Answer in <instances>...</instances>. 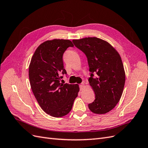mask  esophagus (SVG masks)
Instances as JSON below:
<instances>
[{
	"mask_svg": "<svg viewBox=\"0 0 148 148\" xmlns=\"http://www.w3.org/2000/svg\"><path fill=\"white\" fill-rule=\"evenodd\" d=\"M83 88H84V84L83 83H82L81 84H79V89H80V90H83Z\"/></svg>",
	"mask_w": 148,
	"mask_h": 148,
	"instance_id": "esophagus-1",
	"label": "esophagus"
}]
</instances>
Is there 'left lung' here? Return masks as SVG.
<instances>
[{
    "label": "left lung",
    "mask_w": 148,
    "mask_h": 148,
    "mask_svg": "<svg viewBox=\"0 0 148 148\" xmlns=\"http://www.w3.org/2000/svg\"><path fill=\"white\" fill-rule=\"evenodd\" d=\"M73 42L88 59L91 72L88 80L95 93V100L88 104L89 110L97 114L109 112L119 102L125 82L119 53L109 42L95 37L74 39Z\"/></svg>",
    "instance_id": "left-lung-1"
}]
</instances>
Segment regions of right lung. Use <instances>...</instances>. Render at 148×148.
Instances as JSON below:
<instances>
[{
  "mask_svg": "<svg viewBox=\"0 0 148 148\" xmlns=\"http://www.w3.org/2000/svg\"><path fill=\"white\" fill-rule=\"evenodd\" d=\"M68 39L46 41L38 46L31 58L29 78L31 89L42 109L54 117L68 114L78 96V84L60 82L66 74L63 55L66 49L73 47Z\"/></svg>",
  "mask_w": 148,
  "mask_h": 148,
  "instance_id": "add662e5",
  "label": "right lung"
}]
</instances>
